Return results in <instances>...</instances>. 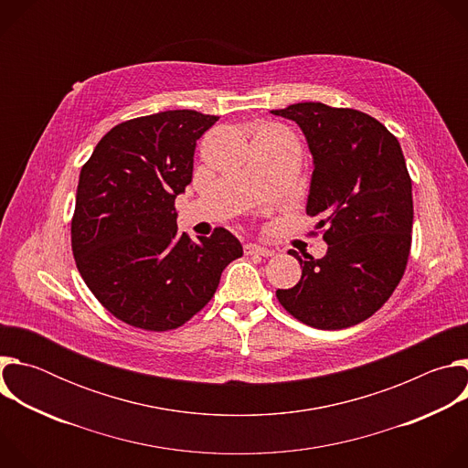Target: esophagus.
Masks as SVG:
<instances>
[{
    "instance_id": "esophagus-1",
    "label": "esophagus",
    "mask_w": 468,
    "mask_h": 468,
    "mask_svg": "<svg viewBox=\"0 0 468 468\" xmlns=\"http://www.w3.org/2000/svg\"><path fill=\"white\" fill-rule=\"evenodd\" d=\"M244 253H246V255H262V257H269V255H272V250L264 248V246H261V244L250 242V244L244 246Z\"/></svg>"
}]
</instances>
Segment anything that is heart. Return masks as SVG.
<instances>
[{"instance_id":"1","label":"heart","mask_w":468,"mask_h":468,"mask_svg":"<svg viewBox=\"0 0 468 468\" xmlns=\"http://www.w3.org/2000/svg\"><path fill=\"white\" fill-rule=\"evenodd\" d=\"M264 131H276V129H272V127H269V129H264Z\"/></svg>"}]
</instances>
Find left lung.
I'll return each instance as SVG.
<instances>
[{"label":"left lung","instance_id":"obj_1","mask_svg":"<svg viewBox=\"0 0 468 468\" xmlns=\"http://www.w3.org/2000/svg\"><path fill=\"white\" fill-rule=\"evenodd\" d=\"M298 123L313 155L305 211L318 217L327 251L294 255L302 278L278 289L280 303L318 329H343L374 314L406 271L413 192L399 143L376 118L316 101L271 111Z\"/></svg>","mask_w":468,"mask_h":468}]
</instances>
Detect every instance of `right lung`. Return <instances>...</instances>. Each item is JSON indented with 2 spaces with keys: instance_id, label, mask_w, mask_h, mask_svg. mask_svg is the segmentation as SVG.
<instances>
[{
  "instance_id": "right-lung-1",
  "label": "right lung",
  "mask_w": 468,
  "mask_h": 468,
  "mask_svg": "<svg viewBox=\"0 0 468 468\" xmlns=\"http://www.w3.org/2000/svg\"><path fill=\"white\" fill-rule=\"evenodd\" d=\"M215 114L177 109L114 125L81 168L72 220L78 271L122 322L179 327L215 294L242 244L224 228L192 242L176 197L192 181L197 139Z\"/></svg>"
}]
</instances>
